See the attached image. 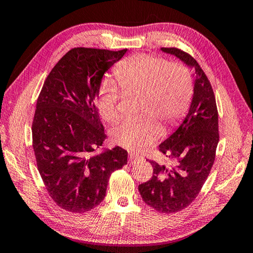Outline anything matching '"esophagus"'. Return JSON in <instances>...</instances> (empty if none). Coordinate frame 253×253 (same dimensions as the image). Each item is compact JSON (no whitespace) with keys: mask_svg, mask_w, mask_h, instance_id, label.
Returning a JSON list of instances; mask_svg holds the SVG:
<instances>
[{"mask_svg":"<svg viewBox=\"0 0 253 253\" xmlns=\"http://www.w3.org/2000/svg\"><path fill=\"white\" fill-rule=\"evenodd\" d=\"M140 158V156L138 155V154H135V153H129V162L131 163H135L136 161H138Z\"/></svg>","mask_w":253,"mask_h":253,"instance_id":"obj_1","label":"esophagus"}]
</instances>
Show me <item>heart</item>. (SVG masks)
I'll return each mask as SVG.
<instances>
[{
    "label": "heart",
    "instance_id": "obj_1",
    "mask_svg": "<svg viewBox=\"0 0 253 253\" xmlns=\"http://www.w3.org/2000/svg\"><path fill=\"white\" fill-rule=\"evenodd\" d=\"M123 91L142 96L140 121L124 122L111 130V138L119 146L142 151L162 135V127L176 123L186 113L192 98V83L181 65L149 54H136L123 60L114 70ZM121 95L111 81L102 84L97 98V109L105 121L119 119Z\"/></svg>",
    "mask_w": 253,
    "mask_h": 253
}]
</instances>
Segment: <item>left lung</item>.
<instances>
[{
    "instance_id": "1",
    "label": "left lung",
    "mask_w": 253,
    "mask_h": 253,
    "mask_svg": "<svg viewBox=\"0 0 253 253\" xmlns=\"http://www.w3.org/2000/svg\"><path fill=\"white\" fill-rule=\"evenodd\" d=\"M194 70V92L190 110L158 149L170 164L149 161L153 176L138 186L143 201L162 213L182 211L198 196L215 160L219 143V115L215 97L198 61L177 48H162Z\"/></svg>"
}]
</instances>
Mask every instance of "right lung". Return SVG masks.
<instances>
[{
  "mask_svg": "<svg viewBox=\"0 0 253 253\" xmlns=\"http://www.w3.org/2000/svg\"><path fill=\"white\" fill-rule=\"evenodd\" d=\"M127 49L74 48L43 84L32 123V145L44 186L58 207L72 213L96 208L127 151L98 152L106 139L96 100L101 79Z\"/></svg>",
  "mask_w": 253,
  "mask_h": 253,
  "instance_id": "1",
  "label": "right lung"
}]
</instances>
